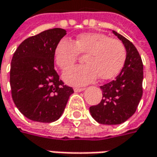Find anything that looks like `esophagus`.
<instances>
[{
    "label": "esophagus",
    "instance_id": "obj_1",
    "mask_svg": "<svg viewBox=\"0 0 157 157\" xmlns=\"http://www.w3.org/2000/svg\"><path fill=\"white\" fill-rule=\"evenodd\" d=\"M85 90V88H79V87H75L74 88V92L75 93H79V92H83Z\"/></svg>",
    "mask_w": 157,
    "mask_h": 157
}]
</instances>
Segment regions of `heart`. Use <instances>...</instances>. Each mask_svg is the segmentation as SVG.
Returning <instances> with one entry per match:
<instances>
[{
    "instance_id": "obj_1",
    "label": "heart",
    "mask_w": 157,
    "mask_h": 157,
    "mask_svg": "<svg viewBox=\"0 0 157 157\" xmlns=\"http://www.w3.org/2000/svg\"><path fill=\"white\" fill-rule=\"evenodd\" d=\"M85 54L86 63L77 65L63 74V78L71 86H85L94 81L112 79L119 74L126 60V49L118 39L100 32L78 35L75 40L62 39L55 48L54 57L57 66L63 71L70 68L78 57Z\"/></svg>"
}]
</instances>
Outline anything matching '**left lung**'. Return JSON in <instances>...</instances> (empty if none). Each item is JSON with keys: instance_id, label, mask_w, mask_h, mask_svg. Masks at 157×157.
Wrapping results in <instances>:
<instances>
[{"instance_id": "left-lung-1", "label": "left lung", "mask_w": 157, "mask_h": 157, "mask_svg": "<svg viewBox=\"0 0 157 157\" xmlns=\"http://www.w3.org/2000/svg\"><path fill=\"white\" fill-rule=\"evenodd\" d=\"M113 33L122 42L127 56L124 66L114 80L100 86L102 100L92 105L90 113L94 120L104 125L125 122L136 113L142 96L143 64L135 45L121 34Z\"/></svg>"}]
</instances>
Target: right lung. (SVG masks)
<instances>
[{"mask_svg": "<svg viewBox=\"0 0 157 157\" xmlns=\"http://www.w3.org/2000/svg\"><path fill=\"white\" fill-rule=\"evenodd\" d=\"M66 35L60 28L25 39L14 53L10 68L12 99L28 119L50 123L63 114L73 89L64 86L54 69V52Z\"/></svg>", "mask_w": 157, "mask_h": 157, "instance_id": "add662e5", "label": "right lung"}]
</instances>
